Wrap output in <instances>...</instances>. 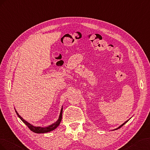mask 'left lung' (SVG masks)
Listing matches in <instances>:
<instances>
[{
	"instance_id": "left-lung-1",
	"label": "left lung",
	"mask_w": 150,
	"mask_h": 150,
	"mask_svg": "<svg viewBox=\"0 0 150 150\" xmlns=\"http://www.w3.org/2000/svg\"><path fill=\"white\" fill-rule=\"evenodd\" d=\"M128 121H129V120H127V121H126V122H124V123L122 124V125H121L120 126H119V127H118L117 128H116V129H115L114 130H116V129H119V128H120V127H122V126H123L124 125H125V124H126V122H127Z\"/></svg>"
}]
</instances>
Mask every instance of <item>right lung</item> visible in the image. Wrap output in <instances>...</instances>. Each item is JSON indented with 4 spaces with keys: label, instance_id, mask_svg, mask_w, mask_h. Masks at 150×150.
<instances>
[{
    "label": "right lung",
    "instance_id": "1",
    "mask_svg": "<svg viewBox=\"0 0 150 150\" xmlns=\"http://www.w3.org/2000/svg\"><path fill=\"white\" fill-rule=\"evenodd\" d=\"M16 112L17 114V115H18V117L21 119V121H22L25 125H26L31 131H32L33 132H35V133H45V132H50L51 131H53L54 129H56V128L59 126V124H60L61 121H62V112H63V106L61 109V111H60V114H59V117L58 120L54 122L52 125H51L48 126H46V127H40V126H35L32 125L31 124L29 123L28 122H27L26 121H25L24 119L21 116V115L18 114V112H17L16 110L15 109Z\"/></svg>",
    "mask_w": 150,
    "mask_h": 150
}]
</instances>
